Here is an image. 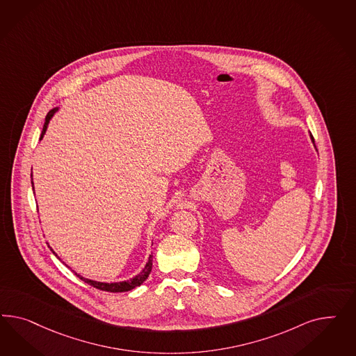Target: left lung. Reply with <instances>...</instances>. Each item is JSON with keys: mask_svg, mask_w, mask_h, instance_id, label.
<instances>
[{"mask_svg": "<svg viewBox=\"0 0 356 356\" xmlns=\"http://www.w3.org/2000/svg\"><path fill=\"white\" fill-rule=\"evenodd\" d=\"M311 140H312V142H314V140H313V136H312V134H311ZM314 147H316V146H314Z\"/></svg>", "mask_w": 356, "mask_h": 356, "instance_id": "left-lung-1", "label": "left lung"}]
</instances>
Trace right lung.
Returning a JSON list of instances; mask_svg holds the SVG:
<instances>
[{
  "instance_id": "right-lung-1",
  "label": "right lung",
  "mask_w": 356,
  "mask_h": 356,
  "mask_svg": "<svg viewBox=\"0 0 356 356\" xmlns=\"http://www.w3.org/2000/svg\"><path fill=\"white\" fill-rule=\"evenodd\" d=\"M57 111H58V108H54V109H51V111L48 112V115L45 116V122H44L43 131H42V137H40V140L43 138L44 134H45V131H47V128H48V124H49V121H51V119L54 118V115L57 112ZM31 177H33V173H31ZM31 184H33V179H31ZM49 248H51V247H49ZM51 250H52V253H54V256H56L57 259H60V257L56 254V252H54V249L51 248ZM151 269H152V254H150V257L147 259V262H146L145 268L142 269L140 274H137L134 278H131V280H129L115 282V283H106V282H97V280H87V278H83L82 275H79V274L76 273V271H74V274H76V277H78L79 280L86 282L87 284H90V286L95 287L97 290L108 292H125L130 291V290H133V289H136V287L140 286L145 280H147V277H149V274L151 273Z\"/></svg>"
}]
</instances>
